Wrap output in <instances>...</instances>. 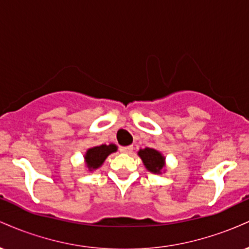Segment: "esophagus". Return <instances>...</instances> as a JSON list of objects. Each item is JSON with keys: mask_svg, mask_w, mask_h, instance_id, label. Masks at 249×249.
<instances>
[{"mask_svg": "<svg viewBox=\"0 0 249 249\" xmlns=\"http://www.w3.org/2000/svg\"><path fill=\"white\" fill-rule=\"evenodd\" d=\"M119 150H121V152H123V153L130 154L133 151V146H132V145H130V146H123V147L119 148Z\"/></svg>", "mask_w": 249, "mask_h": 249, "instance_id": "34e87169", "label": "esophagus"}]
</instances>
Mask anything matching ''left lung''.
Masks as SVG:
<instances>
[{
  "instance_id": "obj_1",
  "label": "left lung",
  "mask_w": 249,
  "mask_h": 249,
  "mask_svg": "<svg viewBox=\"0 0 249 249\" xmlns=\"http://www.w3.org/2000/svg\"><path fill=\"white\" fill-rule=\"evenodd\" d=\"M142 162L148 171L154 173H160V170L164 167V157L154 148L146 147L138 152Z\"/></svg>"
}]
</instances>
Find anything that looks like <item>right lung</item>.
Returning <instances> with one entry per match:
<instances>
[{
	"instance_id": "add662e5",
	"label": "right lung",
	"mask_w": 249,
	"mask_h": 249,
	"mask_svg": "<svg viewBox=\"0 0 249 249\" xmlns=\"http://www.w3.org/2000/svg\"><path fill=\"white\" fill-rule=\"evenodd\" d=\"M117 150L116 145H101V146H95L90 150H88L87 154H85V160H87V165L90 170H95L98 168L103 164V161L107 159L108 154L115 152Z\"/></svg>"
}]
</instances>
